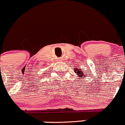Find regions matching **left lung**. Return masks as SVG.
<instances>
[{
    "instance_id": "1",
    "label": "left lung",
    "mask_w": 125,
    "mask_h": 125,
    "mask_svg": "<svg viewBox=\"0 0 125 125\" xmlns=\"http://www.w3.org/2000/svg\"><path fill=\"white\" fill-rule=\"evenodd\" d=\"M77 75L79 76L80 77H85V75H83V73H82L80 70H79V71H77Z\"/></svg>"
}]
</instances>
